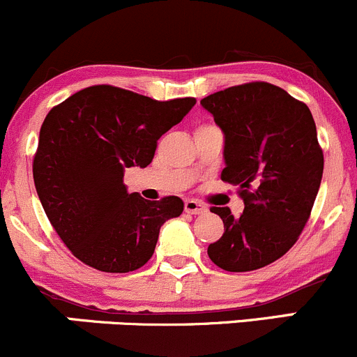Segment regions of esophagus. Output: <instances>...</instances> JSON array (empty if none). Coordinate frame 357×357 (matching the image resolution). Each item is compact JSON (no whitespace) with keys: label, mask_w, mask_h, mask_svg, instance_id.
<instances>
[{"label":"esophagus","mask_w":357,"mask_h":357,"mask_svg":"<svg viewBox=\"0 0 357 357\" xmlns=\"http://www.w3.org/2000/svg\"><path fill=\"white\" fill-rule=\"evenodd\" d=\"M207 207H205L202 202H197V200H186L185 202V212L186 213H191V215H197V213H204Z\"/></svg>","instance_id":"34e87169"}]
</instances>
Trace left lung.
Here are the masks:
<instances>
[{
	"instance_id": "8db88e82",
	"label": "left lung",
	"mask_w": 357,
	"mask_h": 357,
	"mask_svg": "<svg viewBox=\"0 0 357 357\" xmlns=\"http://www.w3.org/2000/svg\"><path fill=\"white\" fill-rule=\"evenodd\" d=\"M226 135L222 181L239 186L245 210L212 207L224 234L208 257L227 272H250L287 253L305 229L324 174L311 111L267 82L234 85L200 100Z\"/></svg>"
}]
</instances>
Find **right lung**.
Returning a JSON list of instances; mask_svg holds the SVG:
<instances>
[{"instance_id":"1","label":"right lung","mask_w":357,"mask_h":357,"mask_svg":"<svg viewBox=\"0 0 357 357\" xmlns=\"http://www.w3.org/2000/svg\"><path fill=\"white\" fill-rule=\"evenodd\" d=\"M195 97L155 100L112 85H92L47 112L32 172L51 226L82 264L109 273L144 267L160 226L181 215L178 197L128 193L125 169L147 167L157 140L178 125Z\"/></svg>"}]
</instances>
